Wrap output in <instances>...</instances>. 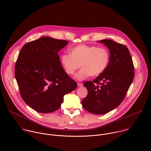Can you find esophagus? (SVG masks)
Segmentation results:
<instances>
[{"label":"esophagus","mask_w":151,"mask_h":151,"mask_svg":"<svg viewBox=\"0 0 151 151\" xmlns=\"http://www.w3.org/2000/svg\"><path fill=\"white\" fill-rule=\"evenodd\" d=\"M82 85H83L82 83H78V87H81V86H82Z\"/></svg>","instance_id":"obj_1"}]
</instances>
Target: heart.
Here are the masks:
<instances>
[{
	"label": "heart",
	"instance_id": "1",
	"mask_svg": "<svg viewBox=\"0 0 151 151\" xmlns=\"http://www.w3.org/2000/svg\"><path fill=\"white\" fill-rule=\"evenodd\" d=\"M70 52V55H62V64L69 75H73L81 66L82 69L76 76L80 81L101 75L110 62V52L104 47L80 44L73 47Z\"/></svg>",
	"mask_w": 151,
	"mask_h": 151
}]
</instances>
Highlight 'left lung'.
<instances>
[{
    "mask_svg": "<svg viewBox=\"0 0 151 151\" xmlns=\"http://www.w3.org/2000/svg\"><path fill=\"white\" fill-rule=\"evenodd\" d=\"M98 42L109 49L110 62L104 72L93 82L84 83L88 95L81 103L89 113L104 114L115 109L123 101L134 73L132 59L126 45L109 39Z\"/></svg>",
    "mask_w": 151,
    "mask_h": 151,
    "instance_id": "obj_1",
    "label": "left lung"
}]
</instances>
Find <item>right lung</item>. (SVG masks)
Here are the masks:
<instances>
[{
    "label": "right lung",
    "mask_w": 151,
    "mask_h": 151,
    "mask_svg": "<svg viewBox=\"0 0 151 151\" xmlns=\"http://www.w3.org/2000/svg\"><path fill=\"white\" fill-rule=\"evenodd\" d=\"M68 41L48 37L27 42L21 50L15 76L25 103L40 113L60 107L63 97L77 88L63 69L58 52Z\"/></svg>",
    "instance_id": "1"
}]
</instances>
